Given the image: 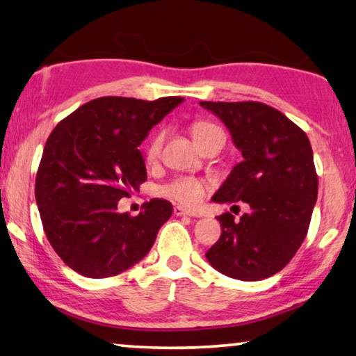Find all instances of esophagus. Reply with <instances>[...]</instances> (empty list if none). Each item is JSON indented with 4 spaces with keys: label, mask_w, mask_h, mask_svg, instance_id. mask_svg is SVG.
<instances>
[{
    "label": "esophagus",
    "mask_w": 356,
    "mask_h": 356,
    "mask_svg": "<svg viewBox=\"0 0 356 356\" xmlns=\"http://www.w3.org/2000/svg\"><path fill=\"white\" fill-rule=\"evenodd\" d=\"M174 215H176V216H196L195 213L190 212V210H186V209L180 207V206L174 207Z\"/></svg>",
    "instance_id": "34e87169"
}]
</instances>
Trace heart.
<instances>
[{
	"instance_id": "heart-1",
	"label": "heart",
	"mask_w": 356,
	"mask_h": 356,
	"mask_svg": "<svg viewBox=\"0 0 356 356\" xmlns=\"http://www.w3.org/2000/svg\"><path fill=\"white\" fill-rule=\"evenodd\" d=\"M191 136L193 140L196 141V144L202 143L206 138L213 134H220V127L215 125L210 120H196V122L191 124ZM161 143H163V135L156 134L152 136V140L149 141L147 149H146V156L149 161H154L156 156L160 155L161 150ZM209 190V184L202 179H196V177H179L176 180H172L171 184H168L163 193L171 197L179 204H184L186 207H195L202 201V197L206 196V193Z\"/></svg>"
}]
</instances>
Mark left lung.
Wrapping results in <instances>:
<instances>
[{
  "label": "left lung",
  "instance_id": "obj_1",
  "mask_svg": "<svg viewBox=\"0 0 356 356\" xmlns=\"http://www.w3.org/2000/svg\"><path fill=\"white\" fill-rule=\"evenodd\" d=\"M200 105L222 120L243 156L212 201H243L251 209L240 220L229 212L216 216L221 236L206 257L231 278H268L286 267L308 234L318 188L311 143L298 125L261 102Z\"/></svg>",
  "mask_w": 356,
  "mask_h": 356
}]
</instances>
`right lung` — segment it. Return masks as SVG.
<instances>
[{
    "mask_svg": "<svg viewBox=\"0 0 356 356\" xmlns=\"http://www.w3.org/2000/svg\"><path fill=\"white\" fill-rule=\"evenodd\" d=\"M184 100L94 99L48 136L35 177V202L48 242L76 273L119 275L152 248L172 213L171 202L150 200L140 215L130 216L118 212V201L146 182L138 147Z\"/></svg>",
    "mask_w": 356,
    "mask_h": 356,
    "instance_id": "1",
    "label": "right lung"
}]
</instances>
